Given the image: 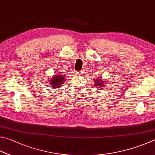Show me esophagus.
Masks as SVG:
<instances>
[{
  "mask_svg": "<svg viewBox=\"0 0 155 155\" xmlns=\"http://www.w3.org/2000/svg\"><path fill=\"white\" fill-rule=\"evenodd\" d=\"M82 74H83V72L82 71H78L75 72V75L78 76L82 75Z\"/></svg>",
  "mask_w": 155,
  "mask_h": 155,
  "instance_id": "1",
  "label": "esophagus"
}]
</instances>
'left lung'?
<instances>
[{
	"mask_svg": "<svg viewBox=\"0 0 155 155\" xmlns=\"http://www.w3.org/2000/svg\"><path fill=\"white\" fill-rule=\"evenodd\" d=\"M100 79H97V80H95V84H94V86H96V87H97L98 88V89H99V88H102V87H103V86H104V84H102V83H104L103 82V80H101V78H99Z\"/></svg>",
	"mask_w": 155,
	"mask_h": 155,
	"instance_id": "8db88e82",
	"label": "left lung"
}]
</instances>
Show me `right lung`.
<instances>
[{
    "label": "right lung",
    "instance_id": "1",
    "mask_svg": "<svg viewBox=\"0 0 155 155\" xmlns=\"http://www.w3.org/2000/svg\"><path fill=\"white\" fill-rule=\"evenodd\" d=\"M64 78L61 75H56L55 77H53L51 81V86L52 88H59L62 86V84L64 83Z\"/></svg>",
    "mask_w": 155,
    "mask_h": 155
}]
</instances>
